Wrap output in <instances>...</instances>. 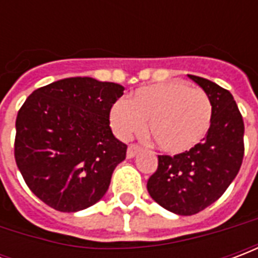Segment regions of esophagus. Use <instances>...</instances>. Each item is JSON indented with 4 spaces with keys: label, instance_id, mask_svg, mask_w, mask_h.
I'll use <instances>...</instances> for the list:
<instances>
[{
    "label": "esophagus",
    "instance_id": "34e87169",
    "mask_svg": "<svg viewBox=\"0 0 258 258\" xmlns=\"http://www.w3.org/2000/svg\"><path fill=\"white\" fill-rule=\"evenodd\" d=\"M140 152H141V146L133 144V145H130L128 149H127V157H128V159H133V157L137 156Z\"/></svg>",
    "mask_w": 258,
    "mask_h": 258
}]
</instances>
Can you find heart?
Returning a JSON list of instances; mask_svg holds the SVG:
<instances>
[{
    "label": "heart",
    "mask_w": 258,
    "mask_h": 258,
    "mask_svg": "<svg viewBox=\"0 0 258 258\" xmlns=\"http://www.w3.org/2000/svg\"><path fill=\"white\" fill-rule=\"evenodd\" d=\"M109 118L121 140L140 134L148 123V135L160 151L181 155L209 134L213 105L205 91L174 80L138 88L113 105Z\"/></svg>",
    "instance_id": "1"
}]
</instances>
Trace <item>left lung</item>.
Masks as SVG:
<instances>
[{
	"mask_svg": "<svg viewBox=\"0 0 258 258\" xmlns=\"http://www.w3.org/2000/svg\"><path fill=\"white\" fill-rule=\"evenodd\" d=\"M188 76L210 98V131L192 151L159 156L157 170L146 185L152 199L178 216L196 214L221 198L238 175L244 155L243 118L232 94L210 80Z\"/></svg>",
	"mask_w": 258,
	"mask_h": 258,
	"instance_id": "8db88e82",
	"label": "left lung"
}]
</instances>
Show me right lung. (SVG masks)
I'll return each mask as SVG.
<instances>
[{
    "label": "right lung",
    "mask_w": 258,
    "mask_h": 258,
    "mask_svg": "<svg viewBox=\"0 0 258 258\" xmlns=\"http://www.w3.org/2000/svg\"><path fill=\"white\" fill-rule=\"evenodd\" d=\"M124 87L70 77L36 90L16 117L15 160L37 198L74 213L95 205L127 145L113 135L110 109Z\"/></svg>",
    "instance_id": "obj_1"
}]
</instances>
